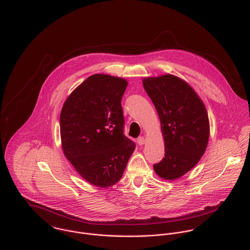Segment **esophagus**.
Segmentation results:
<instances>
[{
  "label": "esophagus",
  "mask_w": 250,
  "mask_h": 250,
  "mask_svg": "<svg viewBox=\"0 0 250 250\" xmlns=\"http://www.w3.org/2000/svg\"><path fill=\"white\" fill-rule=\"evenodd\" d=\"M145 143V139L143 138V137H140L139 139H138V143H139V145H143Z\"/></svg>",
  "instance_id": "obj_1"
}]
</instances>
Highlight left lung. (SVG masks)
<instances>
[{"label":"left lung","instance_id":"left-lung-1","mask_svg":"<svg viewBox=\"0 0 250 250\" xmlns=\"http://www.w3.org/2000/svg\"><path fill=\"white\" fill-rule=\"evenodd\" d=\"M143 86L159 114L165 158L153 166L159 177L180 178L199 162L209 141V117L192 87L167 74L143 79Z\"/></svg>","mask_w":250,"mask_h":250}]
</instances>
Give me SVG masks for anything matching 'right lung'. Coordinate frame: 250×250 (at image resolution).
Returning <instances> with one entry per match:
<instances>
[{"mask_svg":"<svg viewBox=\"0 0 250 250\" xmlns=\"http://www.w3.org/2000/svg\"><path fill=\"white\" fill-rule=\"evenodd\" d=\"M127 81L95 74L65 100L60 125L63 153L88 183L107 188L123 175L136 144L124 135L121 100Z\"/></svg>","mask_w":250,"mask_h":250,"instance_id":"obj_1","label":"right lung"}]
</instances>
